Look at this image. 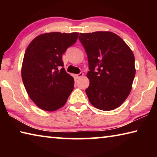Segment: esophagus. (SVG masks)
Instances as JSON below:
<instances>
[{"label": "esophagus", "instance_id": "34e87169", "mask_svg": "<svg viewBox=\"0 0 157 157\" xmlns=\"http://www.w3.org/2000/svg\"><path fill=\"white\" fill-rule=\"evenodd\" d=\"M84 75V73H79V74H77V75H75V77L76 78H81V77H82Z\"/></svg>", "mask_w": 157, "mask_h": 157}]
</instances>
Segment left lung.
<instances>
[{"label":"left lung","mask_w":157,"mask_h":157,"mask_svg":"<svg viewBox=\"0 0 157 157\" xmlns=\"http://www.w3.org/2000/svg\"><path fill=\"white\" fill-rule=\"evenodd\" d=\"M79 40L88 57L90 84L85 92L98 109L118 107L128 97L136 73L131 49L111 32L80 33Z\"/></svg>","instance_id":"left-lung-1"}]
</instances>
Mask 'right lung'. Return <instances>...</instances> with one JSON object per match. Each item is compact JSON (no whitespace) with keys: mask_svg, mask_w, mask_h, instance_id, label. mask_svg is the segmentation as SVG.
I'll return each instance as SVG.
<instances>
[{"mask_svg":"<svg viewBox=\"0 0 157 157\" xmlns=\"http://www.w3.org/2000/svg\"><path fill=\"white\" fill-rule=\"evenodd\" d=\"M79 33H50L36 36L23 57L21 75L31 100L41 109L53 111L65 105L74 78L66 72L62 55L75 43Z\"/></svg>","mask_w":157,"mask_h":157,"instance_id":"add662e5","label":"right lung"}]
</instances>
